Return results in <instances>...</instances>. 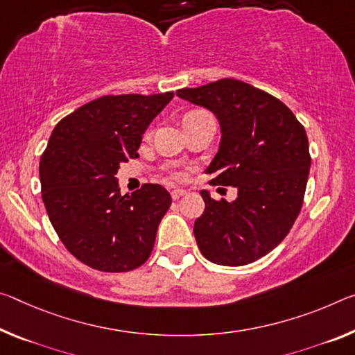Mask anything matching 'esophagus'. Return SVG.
Segmentation results:
<instances>
[{
	"instance_id": "esophagus-1",
	"label": "esophagus",
	"mask_w": 355,
	"mask_h": 355,
	"mask_svg": "<svg viewBox=\"0 0 355 355\" xmlns=\"http://www.w3.org/2000/svg\"><path fill=\"white\" fill-rule=\"evenodd\" d=\"M184 194H187V191H184V189H173V191H171V196H172L173 200H178L180 198H183Z\"/></svg>"
}]
</instances>
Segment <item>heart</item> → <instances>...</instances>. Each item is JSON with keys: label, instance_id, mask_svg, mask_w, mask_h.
<instances>
[{"label": "heart", "instance_id": "heart-1", "mask_svg": "<svg viewBox=\"0 0 355 355\" xmlns=\"http://www.w3.org/2000/svg\"><path fill=\"white\" fill-rule=\"evenodd\" d=\"M202 116H210V115H208L207 112H204V110H191V112H188L187 115H184V120H193V118H202ZM183 178H184V175L182 172H171V173H168V180H171V182H180V180H183Z\"/></svg>", "mask_w": 355, "mask_h": 355}]
</instances>
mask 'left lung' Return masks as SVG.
I'll use <instances>...</instances> for the list:
<instances>
[{
    "label": "left lung",
    "mask_w": 355,
    "mask_h": 355,
    "mask_svg": "<svg viewBox=\"0 0 355 355\" xmlns=\"http://www.w3.org/2000/svg\"><path fill=\"white\" fill-rule=\"evenodd\" d=\"M177 96L218 118L221 142L205 172L211 183L239 191L234 202L202 191L199 250L219 266L254 262L277 248L300 213L311 166L305 128L279 99L235 78L178 89Z\"/></svg>",
    "instance_id": "8db88e82"
}]
</instances>
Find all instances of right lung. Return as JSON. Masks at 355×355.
Instances as JSON below:
<instances>
[{"label": "right lung", "instance_id": "right-lung-1", "mask_svg": "<svg viewBox=\"0 0 355 355\" xmlns=\"http://www.w3.org/2000/svg\"><path fill=\"white\" fill-rule=\"evenodd\" d=\"M172 98L109 94L55 126L39 162L42 200L60 240L85 266L120 273L150 257L171 194L147 183L121 196L115 175L139 157L144 132Z\"/></svg>", "mask_w": 355, "mask_h": 355}]
</instances>
